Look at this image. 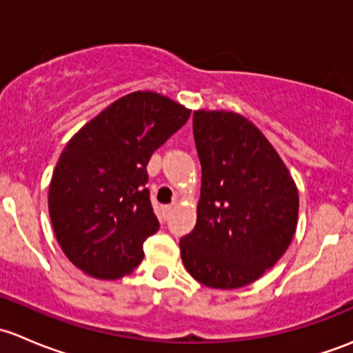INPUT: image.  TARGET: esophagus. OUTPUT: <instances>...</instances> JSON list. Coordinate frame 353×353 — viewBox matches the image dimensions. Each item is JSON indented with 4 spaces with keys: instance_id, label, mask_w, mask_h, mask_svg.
<instances>
[{
    "instance_id": "1",
    "label": "esophagus",
    "mask_w": 353,
    "mask_h": 353,
    "mask_svg": "<svg viewBox=\"0 0 353 353\" xmlns=\"http://www.w3.org/2000/svg\"><path fill=\"white\" fill-rule=\"evenodd\" d=\"M172 210H174V206L172 205H165L162 208V215H163V219H169L170 216V213H172Z\"/></svg>"
}]
</instances>
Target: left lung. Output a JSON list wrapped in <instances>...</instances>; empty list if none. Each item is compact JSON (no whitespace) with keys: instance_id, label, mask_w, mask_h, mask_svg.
I'll return each instance as SVG.
<instances>
[{"instance_id":"left-lung-1","label":"left lung","mask_w":353,"mask_h":353,"mask_svg":"<svg viewBox=\"0 0 353 353\" xmlns=\"http://www.w3.org/2000/svg\"><path fill=\"white\" fill-rule=\"evenodd\" d=\"M193 134L201 196L196 225L179 241L181 258L203 285L244 287L287 251L297 188L265 134L239 114L196 110Z\"/></svg>"}]
</instances>
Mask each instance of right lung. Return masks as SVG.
<instances>
[{"label":"right lung","mask_w":353,"mask_h":353,"mask_svg":"<svg viewBox=\"0 0 353 353\" xmlns=\"http://www.w3.org/2000/svg\"><path fill=\"white\" fill-rule=\"evenodd\" d=\"M190 114L155 92H133L68 141L49 186V215L74 266L114 280L140 265L143 243L159 230L148 160Z\"/></svg>","instance_id":"obj_1"}]
</instances>
